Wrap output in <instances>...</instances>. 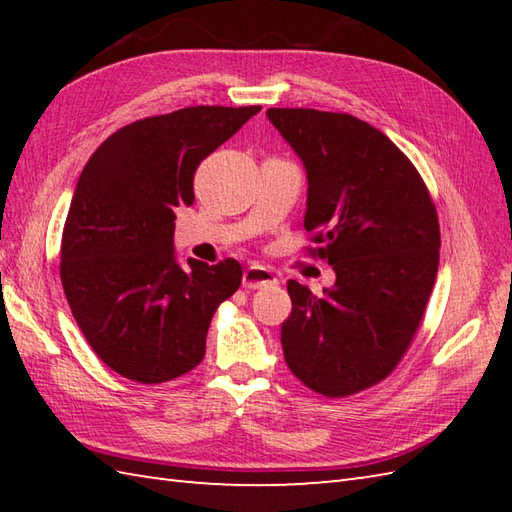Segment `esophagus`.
<instances>
[{"mask_svg":"<svg viewBox=\"0 0 512 512\" xmlns=\"http://www.w3.org/2000/svg\"><path fill=\"white\" fill-rule=\"evenodd\" d=\"M244 288L248 290H257V288H266V286H277L279 279L273 275V270H268L264 266H250L246 268V273L242 277Z\"/></svg>","mask_w":512,"mask_h":512,"instance_id":"34e87169","label":"esophagus"}]
</instances>
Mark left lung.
Instances as JSON below:
<instances>
[{
	"instance_id": "left-lung-1",
	"label": "left lung",
	"mask_w": 512,
	"mask_h": 512,
	"mask_svg": "<svg viewBox=\"0 0 512 512\" xmlns=\"http://www.w3.org/2000/svg\"><path fill=\"white\" fill-rule=\"evenodd\" d=\"M308 171L306 250L336 284L323 297L288 281L284 356L308 389L345 398L385 380L407 354L438 275L436 204L413 162L356 116L266 112Z\"/></svg>"
}]
</instances>
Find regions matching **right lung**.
Listing matches in <instances>:
<instances>
[{"label": "right lung", "instance_id": "add662e5", "mask_svg": "<svg viewBox=\"0 0 512 512\" xmlns=\"http://www.w3.org/2000/svg\"><path fill=\"white\" fill-rule=\"evenodd\" d=\"M262 105H195L118 129L81 171L61 235V284L101 361L145 385L198 367L220 303L242 284L237 259L209 266L173 253L178 206L200 162Z\"/></svg>", "mask_w": 512, "mask_h": 512}]
</instances>
